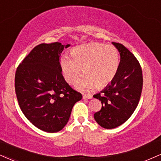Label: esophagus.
Instances as JSON below:
<instances>
[{
	"label": "esophagus",
	"instance_id": "1",
	"mask_svg": "<svg viewBox=\"0 0 161 161\" xmlns=\"http://www.w3.org/2000/svg\"><path fill=\"white\" fill-rule=\"evenodd\" d=\"M93 96L92 94H83V98L84 99H92Z\"/></svg>",
	"mask_w": 161,
	"mask_h": 161
}]
</instances>
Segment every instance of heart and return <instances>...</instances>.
Listing matches in <instances>:
<instances>
[{
    "instance_id": "1",
    "label": "heart",
    "mask_w": 161,
    "mask_h": 161,
    "mask_svg": "<svg viewBox=\"0 0 161 161\" xmlns=\"http://www.w3.org/2000/svg\"><path fill=\"white\" fill-rule=\"evenodd\" d=\"M68 55L62 56L60 66L66 82L74 84L80 76L82 69L85 75L77 82V88L89 91L94 87L101 88L112 82L119 67V53L112 45L91 42L75 46Z\"/></svg>"
}]
</instances>
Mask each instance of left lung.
<instances>
[{"instance_id":"left-lung-1","label":"left lung","mask_w":161,"mask_h":161,"mask_svg":"<svg viewBox=\"0 0 161 161\" xmlns=\"http://www.w3.org/2000/svg\"><path fill=\"white\" fill-rule=\"evenodd\" d=\"M113 45L121 56L117 74L103 91L94 95L102 103L101 109L94 113V119L106 129L119 127L132 115L143 84L142 67L136 58L122 44L113 42Z\"/></svg>"}]
</instances>
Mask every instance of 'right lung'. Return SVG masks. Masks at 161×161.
I'll list each match as a JSON object with an SVG mask.
<instances>
[{
    "label": "right lung",
    "mask_w": 161,
    "mask_h": 161,
    "mask_svg": "<svg viewBox=\"0 0 161 161\" xmlns=\"http://www.w3.org/2000/svg\"><path fill=\"white\" fill-rule=\"evenodd\" d=\"M61 42L41 43L31 51L15 71V90L23 114L37 128L49 133L67 125L74 104L82 98L62 75Z\"/></svg>",
    "instance_id": "right-lung-1"
}]
</instances>
